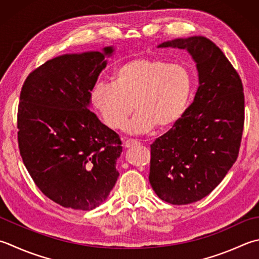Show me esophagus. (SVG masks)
<instances>
[{"instance_id": "obj_1", "label": "esophagus", "mask_w": 259, "mask_h": 259, "mask_svg": "<svg viewBox=\"0 0 259 259\" xmlns=\"http://www.w3.org/2000/svg\"><path fill=\"white\" fill-rule=\"evenodd\" d=\"M136 145H140V142H139V141H136V140H127V141H125V142H124V146L126 149L133 148V146H136Z\"/></svg>"}]
</instances>
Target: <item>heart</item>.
I'll list each match as a JSON object with an SVG mask.
<instances>
[{"instance_id": "obj_1", "label": "heart", "mask_w": 259, "mask_h": 259, "mask_svg": "<svg viewBox=\"0 0 259 259\" xmlns=\"http://www.w3.org/2000/svg\"><path fill=\"white\" fill-rule=\"evenodd\" d=\"M111 80L94 87L91 104L111 130L124 128L134 106L126 127L131 134L172 127L186 113L195 84L187 65L146 56L121 63Z\"/></svg>"}]
</instances>
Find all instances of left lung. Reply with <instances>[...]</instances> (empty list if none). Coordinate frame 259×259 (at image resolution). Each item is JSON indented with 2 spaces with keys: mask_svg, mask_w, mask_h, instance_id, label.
I'll list each match as a JSON object with an SVG mask.
<instances>
[{
  "mask_svg": "<svg viewBox=\"0 0 259 259\" xmlns=\"http://www.w3.org/2000/svg\"><path fill=\"white\" fill-rule=\"evenodd\" d=\"M167 47L190 54L199 85L183 118L151 144L149 180L162 201L185 205L207 196L236 162L245 97L240 76L209 39L177 38L158 46Z\"/></svg>",
  "mask_w": 259,
  "mask_h": 259,
  "instance_id": "8db88e82",
  "label": "left lung"
}]
</instances>
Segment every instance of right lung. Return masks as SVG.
<instances>
[{"label":"right lung","instance_id":"obj_1","mask_svg":"<svg viewBox=\"0 0 259 259\" xmlns=\"http://www.w3.org/2000/svg\"><path fill=\"white\" fill-rule=\"evenodd\" d=\"M114 47L64 54L24 81L18 142L37 187L60 205L89 211L104 203L119 172L121 141L89 110L91 91Z\"/></svg>","mask_w":259,"mask_h":259}]
</instances>
